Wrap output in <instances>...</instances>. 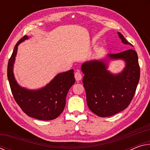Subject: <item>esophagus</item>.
I'll return each instance as SVG.
<instances>
[{
	"mask_svg": "<svg viewBox=\"0 0 150 150\" xmlns=\"http://www.w3.org/2000/svg\"><path fill=\"white\" fill-rule=\"evenodd\" d=\"M75 78L76 81H80V80L81 79H82V75H81V73H79V72H76V73H75Z\"/></svg>",
	"mask_w": 150,
	"mask_h": 150,
	"instance_id": "obj_1",
	"label": "esophagus"
}]
</instances>
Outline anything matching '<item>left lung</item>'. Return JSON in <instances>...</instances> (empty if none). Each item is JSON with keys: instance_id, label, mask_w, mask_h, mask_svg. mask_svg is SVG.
I'll list each match as a JSON object with an SVG mask.
<instances>
[{"instance_id": "left-lung-1", "label": "left lung", "mask_w": 150, "mask_h": 150, "mask_svg": "<svg viewBox=\"0 0 150 150\" xmlns=\"http://www.w3.org/2000/svg\"><path fill=\"white\" fill-rule=\"evenodd\" d=\"M118 35L123 44L132 46L120 32ZM108 57L125 61L126 67L122 72L112 74L106 69L107 65L103 61H90L81 66L85 74L83 83L87 105L100 117L112 116L128 107L136 93L140 76L138 54L135 50L130 49L110 54Z\"/></svg>"}]
</instances>
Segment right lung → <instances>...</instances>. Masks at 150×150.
I'll return each instance as SVG.
<instances>
[{"instance_id":"add662e5","label":"right lung","mask_w":150,"mask_h":150,"mask_svg":"<svg viewBox=\"0 0 150 150\" xmlns=\"http://www.w3.org/2000/svg\"><path fill=\"white\" fill-rule=\"evenodd\" d=\"M28 38L25 35L17 42L8 61L7 75L12 95L22 111L30 117L40 120H54L63 111L66 96L75 82L73 69L58 74L41 89L30 91L20 87L14 77L13 64L18 45Z\"/></svg>"}]
</instances>
